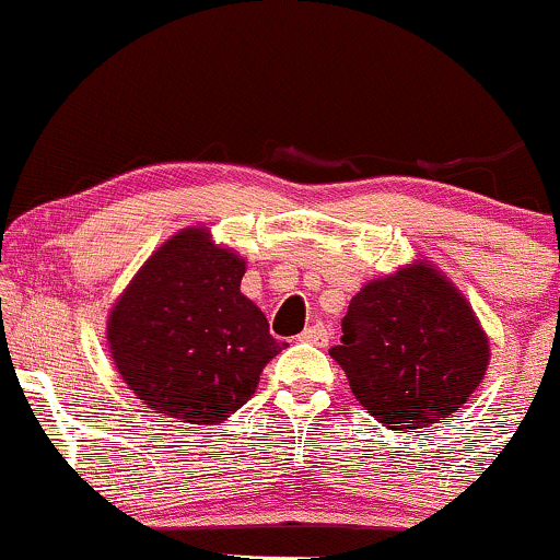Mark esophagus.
<instances>
[{"instance_id":"1","label":"esophagus","mask_w":560,"mask_h":560,"mask_svg":"<svg viewBox=\"0 0 560 560\" xmlns=\"http://www.w3.org/2000/svg\"><path fill=\"white\" fill-rule=\"evenodd\" d=\"M301 341H306V343H314V347H328V341H330V332H328V328H325V325H312V328H306V330H301Z\"/></svg>"}]
</instances>
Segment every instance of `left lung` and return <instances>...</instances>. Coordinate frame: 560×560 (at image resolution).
I'll return each instance as SVG.
<instances>
[{
  "instance_id": "obj_1",
  "label": "left lung",
  "mask_w": 560,
  "mask_h": 560,
  "mask_svg": "<svg viewBox=\"0 0 560 560\" xmlns=\"http://www.w3.org/2000/svg\"><path fill=\"white\" fill-rule=\"evenodd\" d=\"M330 357L351 394L394 431L444 423L487 375L489 336L460 288L416 259L357 291Z\"/></svg>"
}]
</instances>
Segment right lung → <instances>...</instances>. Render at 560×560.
<instances>
[{
  "mask_svg": "<svg viewBox=\"0 0 560 560\" xmlns=\"http://www.w3.org/2000/svg\"><path fill=\"white\" fill-rule=\"evenodd\" d=\"M246 259L203 224L179 230L137 269L108 312L110 360L142 405L219 425L254 397L285 343L241 293Z\"/></svg>",
  "mask_w": 560,
  "mask_h": 560,
  "instance_id": "1",
  "label": "right lung"
}]
</instances>
